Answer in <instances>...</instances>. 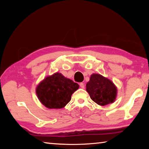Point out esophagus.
Listing matches in <instances>:
<instances>
[{"instance_id": "34e87169", "label": "esophagus", "mask_w": 149, "mask_h": 149, "mask_svg": "<svg viewBox=\"0 0 149 149\" xmlns=\"http://www.w3.org/2000/svg\"><path fill=\"white\" fill-rule=\"evenodd\" d=\"M79 86H80L81 88H82V89H84V88H85V85H84V83H80Z\"/></svg>"}]
</instances>
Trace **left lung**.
I'll use <instances>...</instances> for the list:
<instances>
[{
  "label": "left lung",
  "instance_id": "left-lung-1",
  "mask_svg": "<svg viewBox=\"0 0 149 149\" xmlns=\"http://www.w3.org/2000/svg\"><path fill=\"white\" fill-rule=\"evenodd\" d=\"M86 90L93 101L105 106L115 101L118 89L114 83L100 74H93L86 84Z\"/></svg>",
  "mask_w": 149,
  "mask_h": 149
}]
</instances>
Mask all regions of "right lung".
Instances as JSON below:
<instances>
[{
    "mask_svg": "<svg viewBox=\"0 0 149 149\" xmlns=\"http://www.w3.org/2000/svg\"><path fill=\"white\" fill-rule=\"evenodd\" d=\"M79 85L56 72L42 80L36 87L37 98L41 104L49 109L64 108Z\"/></svg>",
    "mask_w": 149,
    "mask_h": 149,
    "instance_id": "1",
    "label": "right lung"
}]
</instances>
